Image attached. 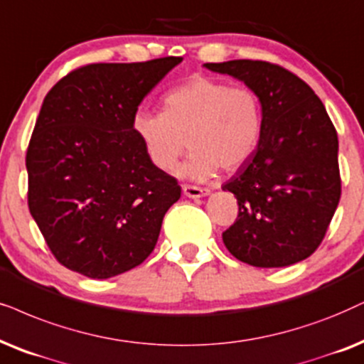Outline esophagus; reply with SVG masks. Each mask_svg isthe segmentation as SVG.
<instances>
[{
	"instance_id": "34e87169",
	"label": "esophagus",
	"mask_w": 364,
	"mask_h": 364,
	"mask_svg": "<svg viewBox=\"0 0 364 364\" xmlns=\"http://www.w3.org/2000/svg\"><path fill=\"white\" fill-rule=\"evenodd\" d=\"M182 191L186 193L187 197H191V199H199V197H204L209 193V188H204V187H197V186H182Z\"/></svg>"
}]
</instances>
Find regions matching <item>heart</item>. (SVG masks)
I'll return each instance as SVG.
<instances>
[{"label":"heart","instance_id":"heart-1","mask_svg":"<svg viewBox=\"0 0 364 364\" xmlns=\"http://www.w3.org/2000/svg\"><path fill=\"white\" fill-rule=\"evenodd\" d=\"M162 103V112L139 110L132 119V130L160 171H172L187 141L192 154L178 173L191 178H209L219 167L237 171L261 145L264 108L251 87L193 75L165 93Z\"/></svg>","mask_w":364,"mask_h":364}]
</instances>
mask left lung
<instances>
[{
  "label": "left lung",
  "mask_w": 364,
  "mask_h": 364,
  "mask_svg": "<svg viewBox=\"0 0 364 364\" xmlns=\"http://www.w3.org/2000/svg\"><path fill=\"white\" fill-rule=\"evenodd\" d=\"M256 90L264 134L256 154L223 191L239 214L223 232L235 259L256 267H284L309 257L323 242L341 197L338 134L308 83L261 60L205 63Z\"/></svg>",
  "instance_id": "1"
}]
</instances>
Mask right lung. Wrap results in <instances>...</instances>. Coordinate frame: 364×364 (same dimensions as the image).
Segmentation results:
<instances>
[{
    "label": "right lung",
    "mask_w": 364,
    "mask_h": 364,
    "mask_svg": "<svg viewBox=\"0 0 364 364\" xmlns=\"http://www.w3.org/2000/svg\"><path fill=\"white\" fill-rule=\"evenodd\" d=\"M181 61L90 63L45 97L26 150L28 207L70 271L107 279L154 251L181 186L150 162L132 119Z\"/></svg>",
    "instance_id": "right-lung-1"
}]
</instances>
